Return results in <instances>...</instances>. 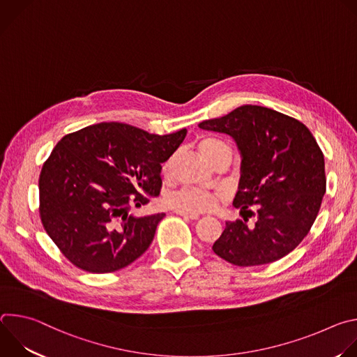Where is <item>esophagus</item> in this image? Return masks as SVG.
<instances>
[{"instance_id":"34e87169","label":"esophagus","mask_w":357,"mask_h":357,"mask_svg":"<svg viewBox=\"0 0 357 357\" xmlns=\"http://www.w3.org/2000/svg\"><path fill=\"white\" fill-rule=\"evenodd\" d=\"M176 213L183 216L185 219H189V220H197L199 219V215H195V213H186V212H176Z\"/></svg>"}]
</instances>
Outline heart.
Listing matches in <instances>:
<instances>
[{
  "mask_svg": "<svg viewBox=\"0 0 357 357\" xmlns=\"http://www.w3.org/2000/svg\"><path fill=\"white\" fill-rule=\"evenodd\" d=\"M223 148H229L223 141L216 138H206L199 142V151L200 154L205 157L206 161L213 158L218 152ZM171 171V161H168L162 172L168 175ZM168 206L175 209L176 212H186V213H203V212H211L216 208L218 199L213 193L196 189V188H183L178 192L171 193L167 197Z\"/></svg>",
  "mask_w": 357,
  "mask_h": 357,
  "instance_id": "obj_1",
  "label": "heart"
}]
</instances>
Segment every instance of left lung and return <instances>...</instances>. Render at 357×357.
Here are the masks:
<instances>
[{"label": "left lung", "mask_w": 357, "mask_h": 357, "mask_svg": "<svg viewBox=\"0 0 357 357\" xmlns=\"http://www.w3.org/2000/svg\"><path fill=\"white\" fill-rule=\"evenodd\" d=\"M199 127L230 135L241 155L233 205L243 220L226 223L213 251L240 267L285 257L310 233L326 192L325 160L317 139L301 121L251 105ZM252 215L258 222L248 227Z\"/></svg>", "instance_id": "obj_1"}]
</instances>
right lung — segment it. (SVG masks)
Here are the masks:
<instances>
[{
  "label": "right lung",
  "instance_id": "add662e5",
  "mask_svg": "<svg viewBox=\"0 0 357 357\" xmlns=\"http://www.w3.org/2000/svg\"><path fill=\"white\" fill-rule=\"evenodd\" d=\"M186 132L158 135L130 124L100 123L56 144L39 176V216L73 266L114 273L146 251L165 213L137 218L130 211L160 195L161 164Z\"/></svg>",
  "mask_w": 357,
  "mask_h": 357
}]
</instances>
